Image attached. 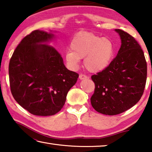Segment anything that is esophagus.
I'll return each instance as SVG.
<instances>
[{
    "mask_svg": "<svg viewBox=\"0 0 152 152\" xmlns=\"http://www.w3.org/2000/svg\"><path fill=\"white\" fill-rule=\"evenodd\" d=\"M88 77H87V76L84 75V74H80L79 75V78L80 80H84V79H86Z\"/></svg>",
    "mask_w": 152,
    "mask_h": 152,
    "instance_id": "obj_1",
    "label": "esophagus"
}]
</instances>
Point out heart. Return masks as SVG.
<instances>
[{
    "mask_svg": "<svg viewBox=\"0 0 152 152\" xmlns=\"http://www.w3.org/2000/svg\"><path fill=\"white\" fill-rule=\"evenodd\" d=\"M72 51L66 53V60L70 68L76 70L80 59L91 72H99L109 65L115 53V45L109 39L88 31H80L73 37L70 43Z\"/></svg>",
    "mask_w": 152,
    "mask_h": 152,
    "instance_id": "heart-1",
    "label": "heart"
}]
</instances>
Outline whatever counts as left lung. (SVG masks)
Returning <instances> with one entry per match:
<instances>
[{
    "instance_id": "obj_1",
    "label": "left lung",
    "mask_w": 152,
    "mask_h": 152,
    "mask_svg": "<svg viewBox=\"0 0 152 152\" xmlns=\"http://www.w3.org/2000/svg\"><path fill=\"white\" fill-rule=\"evenodd\" d=\"M115 31L121 39L117 56L104 70L91 76L95 84L91 104L107 115L120 114L134 106L142 96L147 79V63L140 44L124 31Z\"/></svg>"
}]
</instances>
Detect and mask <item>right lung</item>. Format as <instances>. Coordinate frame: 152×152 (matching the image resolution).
I'll return each mask as SVG.
<instances>
[{
	"mask_svg": "<svg viewBox=\"0 0 152 152\" xmlns=\"http://www.w3.org/2000/svg\"><path fill=\"white\" fill-rule=\"evenodd\" d=\"M53 37L51 33L33 31L17 45L9 62L12 96L37 116H50L60 111L79 76L66 68L60 53L48 44Z\"/></svg>",
	"mask_w": 152,
	"mask_h": 152,
	"instance_id": "1",
	"label": "right lung"
}]
</instances>
